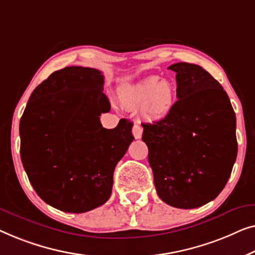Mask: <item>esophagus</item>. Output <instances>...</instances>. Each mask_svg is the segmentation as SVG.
Segmentation results:
<instances>
[{
  "label": "esophagus",
  "instance_id": "34e87169",
  "mask_svg": "<svg viewBox=\"0 0 255 255\" xmlns=\"http://www.w3.org/2000/svg\"><path fill=\"white\" fill-rule=\"evenodd\" d=\"M142 132H143V128L139 126L138 124H135L134 127H132V135L136 139L142 137Z\"/></svg>",
  "mask_w": 255,
  "mask_h": 255
}]
</instances>
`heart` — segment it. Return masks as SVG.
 Masks as SVG:
<instances>
[{
	"mask_svg": "<svg viewBox=\"0 0 255 255\" xmlns=\"http://www.w3.org/2000/svg\"><path fill=\"white\" fill-rule=\"evenodd\" d=\"M120 100L129 109H139L145 120L157 121L168 116L175 103L173 87L159 77L145 78L136 85L124 89Z\"/></svg>",
	"mask_w": 255,
	"mask_h": 255,
	"instance_id": "b5f03b06",
	"label": "heart"
}]
</instances>
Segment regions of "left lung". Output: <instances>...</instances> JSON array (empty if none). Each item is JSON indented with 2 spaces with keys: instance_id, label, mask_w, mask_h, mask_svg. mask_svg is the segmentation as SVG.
<instances>
[{
  "instance_id": "1",
  "label": "left lung",
  "mask_w": 255,
  "mask_h": 255,
  "mask_svg": "<svg viewBox=\"0 0 255 255\" xmlns=\"http://www.w3.org/2000/svg\"><path fill=\"white\" fill-rule=\"evenodd\" d=\"M177 97L164 119L142 124L157 194L181 209L223 191L237 158L236 114L222 85L198 64L178 62Z\"/></svg>"
}]
</instances>
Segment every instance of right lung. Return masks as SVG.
Listing matches in <instances>:
<instances>
[{
    "label": "right lung",
    "instance_id": "right-lung-1",
    "mask_svg": "<svg viewBox=\"0 0 255 255\" xmlns=\"http://www.w3.org/2000/svg\"><path fill=\"white\" fill-rule=\"evenodd\" d=\"M102 71L66 67L34 89L19 123L20 158L37 194L66 213L110 199L114 168L134 139L132 123L100 124L111 110Z\"/></svg>",
    "mask_w": 255,
    "mask_h": 255
}]
</instances>
